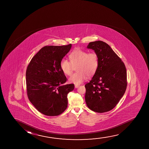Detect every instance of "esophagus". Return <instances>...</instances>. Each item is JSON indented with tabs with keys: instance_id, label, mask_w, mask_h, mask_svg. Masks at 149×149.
I'll return each mask as SVG.
<instances>
[{
	"instance_id": "esophagus-1",
	"label": "esophagus",
	"mask_w": 149,
	"mask_h": 149,
	"mask_svg": "<svg viewBox=\"0 0 149 149\" xmlns=\"http://www.w3.org/2000/svg\"><path fill=\"white\" fill-rule=\"evenodd\" d=\"M79 86V84H75V88H78Z\"/></svg>"
}]
</instances>
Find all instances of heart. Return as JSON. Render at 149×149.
Segmentation results:
<instances>
[{
	"label": "heart",
	"mask_w": 149,
	"mask_h": 149,
	"mask_svg": "<svg viewBox=\"0 0 149 149\" xmlns=\"http://www.w3.org/2000/svg\"><path fill=\"white\" fill-rule=\"evenodd\" d=\"M70 60L63 58L60 63V68L63 73L67 76L71 75L74 67H76L77 72L71 76L69 81L71 83L79 84L86 80L87 76H94L98 70L99 59L98 54L92 51L76 49L70 54Z\"/></svg>",
	"instance_id": "1"
}]
</instances>
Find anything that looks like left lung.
I'll return each mask as SVG.
<instances>
[{"label": "left lung", "mask_w": 149, "mask_h": 149, "mask_svg": "<svg viewBox=\"0 0 149 149\" xmlns=\"http://www.w3.org/2000/svg\"><path fill=\"white\" fill-rule=\"evenodd\" d=\"M88 48L98 54V70L85 85V100L91 110L98 113L114 108L125 93L127 86L124 63L111 47L101 41L90 42Z\"/></svg>", "instance_id": "obj_1"}]
</instances>
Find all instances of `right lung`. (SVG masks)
<instances>
[{"mask_svg":"<svg viewBox=\"0 0 149 149\" xmlns=\"http://www.w3.org/2000/svg\"><path fill=\"white\" fill-rule=\"evenodd\" d=\"M71 44L46 46L32 58L27 68V94L35 108L47 116L61 114L68 106V94L74 84H63L67 78L60 68L61 59L71 48Z\"/></svg>","mask_w":149,"mask_h":149,"instance_id":"obj_1","label":"right lung"}]
</instances>
